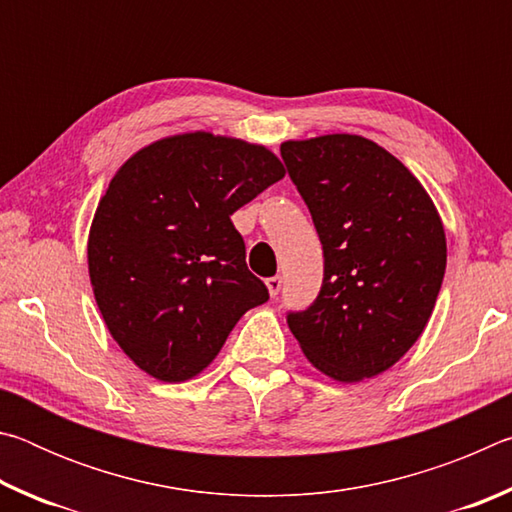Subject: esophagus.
I'll use <instances>...</instances> for the list:
<instances>
[{"label":"esophagus","instance_id":"1","mask_svg":"<svg viewBox=\"0 0 512 512\" xmlns=\"http://www.w3.org/2000/svg\"><path fill=\"white\" fill-rule=\"evenodd\" d=\"M266 287H268V293H271V298H277V296H280V291H282V277L280 275L268 277Z\"/></svg>","mask_w":512,"mask_h":512}]
</instances>
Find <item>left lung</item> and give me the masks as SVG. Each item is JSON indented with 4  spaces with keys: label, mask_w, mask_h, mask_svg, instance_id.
<instances>
[{
    "label": "left lung",
    "mask_w": 512,
    "mask_h": 512,
    "mask_svg": "<svg viewBox=\"0 0 512 512\" xmlns=\"http://www.w3.org/2000/svg\"><path fill=\"white\" fill-rule=\"evenodd\" d=\"M323 244V284L287 311L302 352L339 381L375 377L418 341L447 264L445 230L404 164L359 135L280 146Z\"/></svg>",
    "instance_id": "8db88e82"
}]
</instances>
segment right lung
Returning a JSON list of instances; mask_svg holds the SVG:
<instances>
[{"instance_id":"1","label":"right lung","mask_w":512,"mask_h":512,"mask_svg":"<svg viewBox=\"0 0 512 512\" xmlns=\"http://www.w3.org/2000/svg\"><path fill=\"white\" fill-rule=\"evenodd\" d=\"M284 178L264 146L210 133L135 153L94 214L88 264L112 339L160 381L198 375L268 300L230 214Z\"/></svg>"}]
</instances>
